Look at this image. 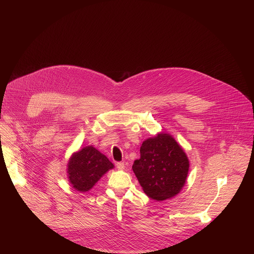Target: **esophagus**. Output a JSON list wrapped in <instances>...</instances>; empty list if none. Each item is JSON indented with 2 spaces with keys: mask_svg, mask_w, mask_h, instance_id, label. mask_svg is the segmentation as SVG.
Masks as SVG:
<instances>
[{
  "mask_svg": "<svg viewBox=\"0 0 254 254\" xmlns=\"http://www.w3.org/2000/svg\"><path fill=\"white\" fill-rule=\"evenodd\" d=\"M117 168L119 169V170H124L125 169V163L124 162H119V163H117Z\"/></svg>",
  "mask_w": 254,
  "mask_h": 254,
  "instance_id": "obj_1",
  "label": "esophagus"
}]
</instances>
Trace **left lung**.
Wrapping results in <instances>:
<instances>
[{
	"mask_svg": "<svg viewBox=\"0 0 254 254\" xmlns=\"http://www.w3.org/2000/svg\"><path fill=\"white\" fill-rule=\"evenodd\" d=\"M139 152L132 171L146 195L157 201L178 195L186 184L190 164L177 140L160 132L143 140Z\"/></svg>",
	"mask_w": 254,
	"mask_h": 254,
	"instance_id": "8db88e82",
	"label": "left lung"
}]
</instances>
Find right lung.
<instances>
[{"label": "right lung", "mask_w": 254, "mask_h": 254, "mask_svg": "<svg viewBox=\"0 0 254 254\" xmlns=\"http://www.w3.org/2000/svg\"><path fill=\"white\" fill-rule=\"evenodd\" d=\"M114 164L92 146H87L71 155L67 164L70 185L78 192H88Z\"/></svg>", "instance_id": "add662e5"}]
</instances>
